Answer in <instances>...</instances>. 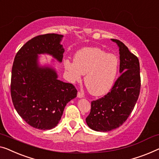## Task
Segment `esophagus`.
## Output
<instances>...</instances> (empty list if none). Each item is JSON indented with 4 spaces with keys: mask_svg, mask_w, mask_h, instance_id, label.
Segmentation results:
<instances>
[{
    "mask_svg": "<svg viewBox=\"0 0 159 159\" xmlns=\"http://www.w3.org/2000/svg\"><path fill=\"white\" fill-rule=\"evenodd\" d=\"M77 97L79 98H84V95L83 93H82V92H78L77 93Z\"/></svg>",
    "mask_w": 159,
    "mask_h": 159,
    "instance_id": "1",
    "label": "esophagus"
}]
</instances>
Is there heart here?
<instances>
[{"mask_svg": "<svg viewBox=\"0 0 159 159\" xmlns=\"http://www.w3.org/2000/svg\"><path fill=\"white\" fill-rule=\"evenodd\" d=\"M64 67L70 81L81 79L85 74L84 83L93 95H105L112 88L118 74L119 60L116 55L98 47H86L75 55L74 61L64 60Z\"/></svg>", "mask_w": 159, "mask_h": 159, "instance_id": "1", "label": "heart"}]
</instances>
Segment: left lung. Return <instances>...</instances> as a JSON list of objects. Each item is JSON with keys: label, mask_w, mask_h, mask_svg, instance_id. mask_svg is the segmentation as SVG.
Returning a JSON list of instances; mask_svg holds the SVG:
<instances>
[{"label": "left lung", "mask_w": 159, "mask_h": 159, "mask_svg": "<svg viewBox=\"0 0 159 159\" xmlns=\"http://www.w3.org/2000/svg\"><path fill=\"white\" fill-rule=\"evenodd\" d=\"M119 47L121 75L107 95L91 102L86 118L91 129L107 132L123 125L133 111L140 94L141 75L138 57L118 39H112Z\"/></svg>", "instance_id": "8db88e82"}]
</instances>
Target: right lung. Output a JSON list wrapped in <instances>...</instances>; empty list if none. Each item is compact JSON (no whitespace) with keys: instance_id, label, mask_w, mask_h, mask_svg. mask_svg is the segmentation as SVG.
<instances>
[{"instance_id":"obj_1","label":"right lung","mask_w":159,"mask_h":159,"mask_svg":"<svg viewBox=\"0 0 159 159\" xmlns=\"http://www.w3.org/2000/svg\"><path fill=\"white\" fill-rule=\"evenodd\" d=\"M62 35L47 34L27 41L16 55L12 66L11 95L18 115L32 127L54 128L62 116L66 103L77 97L71 83L57 80L54 69L40 67L38 54H49L62 61Z\"/></svg>"}]
</instances>
